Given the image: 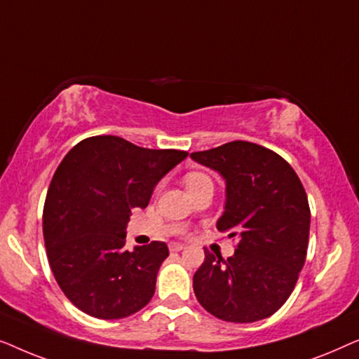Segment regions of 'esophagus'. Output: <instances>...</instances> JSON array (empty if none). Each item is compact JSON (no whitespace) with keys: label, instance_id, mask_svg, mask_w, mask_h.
Listing matches in <instances>:
<instances>
[{"label":"esophagus","instance_id":"obj_1","mask_svg":"<svg viewBox=\"0 0 359 359\" xmlns=\"http://www.w3.org/2000/svg\"><path fill=\"white\" fill-rule=\"evenodd\" d=\"M168 248H170V252H181V250L184 248V245L183 243H170Z\"/></svg>","mask_w":359,"mask_h":359}]
</instances>
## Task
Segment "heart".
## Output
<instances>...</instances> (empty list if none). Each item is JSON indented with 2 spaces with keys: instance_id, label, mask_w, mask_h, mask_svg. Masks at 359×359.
Here are the masks:
<instances>
[{
  "instance_id": "obj_1",
  "label": "heart",
  "mask_w": 359,
  "mask_h": 359,
  "mask_svg": "<svg viewBox=\"0 0 359 359\" xmlns=\"http://www.w3.org/2000/svg\"><path fill=\"white\" fill-rule=\"evenodd\" d=\"M205 184H212V180H210L209 175L201 173V171H191V173L184 176V186L188 191H193Z\"/></svg>"
}]
</instances>
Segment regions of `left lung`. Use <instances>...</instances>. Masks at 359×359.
I'll use <instances>...</instances> for the list:
<instances>
[{
    "label": "left lung",
    "instance_id": "8db88e82",
    "mask_svg": "<svg viewBox=\"0 0 359 359\" xmlns=\"http://www.w3.org/2000/svg\"><path fill=\"white\" fill-rule=\"evenodd\" d=\"M191 156L224 176L227 203L217 229L237 238L227 259L204 250L193 278L196 297L225 322L273 316L306 263L311 208L301 180L276 151L252 142L233 140Z\"/></svg>",
    "mask_w": 359,
    "mask_h": 359
}]
</instances>
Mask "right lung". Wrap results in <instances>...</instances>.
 Instances as JSON below:
<instances>
[{
	"label": "right lung",
	"instance_id": "add662e5",
	"mask_svg": "<svg viewBox=\"0 0 359 359\" xmlns=\"http://www.w3.org/2000/svg\"><path fill=\"white\" fill-rule=\"evenodd\" d=\"M186 156L96 135L58 165L43 204V242L55 281L81 312L114 320L154 297L168 247L151 242L124 250L126 225L132 209L147 208L156 183Z\"/></svg>",
	"mask_w": 359,
	"mask_h": 359
}]
</instances>
